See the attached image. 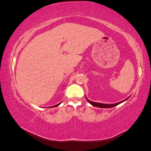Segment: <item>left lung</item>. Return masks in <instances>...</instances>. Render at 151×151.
Listing matches in <instances>:
<instances>
[{
    "mask_svg": "<svg viewBox=\"0 0 151 151\" xmlns=\"http://www.w3.org/2000/svg\"><path fill=\"white\" fill-rule=\"evenodd\" d=\"M130 97V96L129 97L126 98L125 99L123 100V101H122L120 102H118V103H115V104H104V103H96V102H93V101H90V100H89L88 98H86V99L88 100V101L91 104L93 105V106H96V107H98V108H113V107H115L116 106H117V105H118L119 104L124 102L125 101H126L127 99H129V98Z\"/></svg>",
    "mask_w": 151,
    "mask_h": 151,
    "instance_id": "8db88e82",
    "label": "left lung"
}]
</instances>
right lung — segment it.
Segmentation results:
<instances>
[{"mask_svg": "<svg viewBox=\"0 0 151 151\" xmlns=\"http://www.w3.org/2000/svg\"><path fill=\"white\" fill-rule=\"evenodd\" d=\"M61 103H62V102H60V103H58V104H56V105H55V106H50V108H53V107H57V106H58V105H60ZM47 108H48V107H47Z\"/></svg>", "mask_w": 151, "mask_h": 151, "instance_id": "1", "label": "right lung"}]
</instances>
